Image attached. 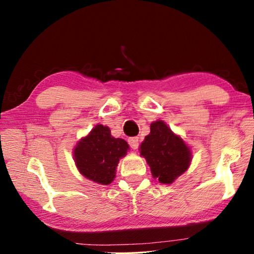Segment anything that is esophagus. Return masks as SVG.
<instances>
[{
    "instance_id": "esophagus-1",
    "label": "esophagus",
    "mask_w": 254,
    "mask_h": 254,
    "mask_svg": "<svg viewBox=\"0 0 254 254\" xmlns=\"http://www.w3.org/2000/svg\"><path fill=\"white\" fill-rule=\"evenodd\" d=\"M127 142H128V144H130V147L133 150H136L137 148H139V137H137V136L128 137Z\"/></svg>"
}]
</instances>
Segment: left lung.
Returning <instances> with one entry per match:
<instances>
[{"instance_id": "obj_1", "label": "left lung", "mask_w": 254, "mask_h": 254, "mask_svg": "<svg viewBox=\"0 0 254 254\" xmlns=\"http://www.w3.org/2000/svg\"><path fill=\"white\" fill-rule=\"evenodd\" d=\"M153 178L161 184H173L188 169L191 152L179 135H176L163 121L152 122L149 135L140 145Z\"/></svg>"}]
</instances>
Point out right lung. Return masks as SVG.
<instances>
[{
	"label": "right lung",
	"mask_w": 254,
	"mask_h": 254,
	"mask_svg": "<svg viewBox=\"0 0 254 254\" xmlns=\"http://www.w3.org/2000/svg\"><path fill=\"white\" fill-rule=\"evenodd\" d=\"M126 140L111 135L107 127L98 124L74 149V160L79 173L89 180L109 185L115 178L119 160L127 154Z\"/></svg>",
	"instance_id": "add662e5"
}]
</instances>
